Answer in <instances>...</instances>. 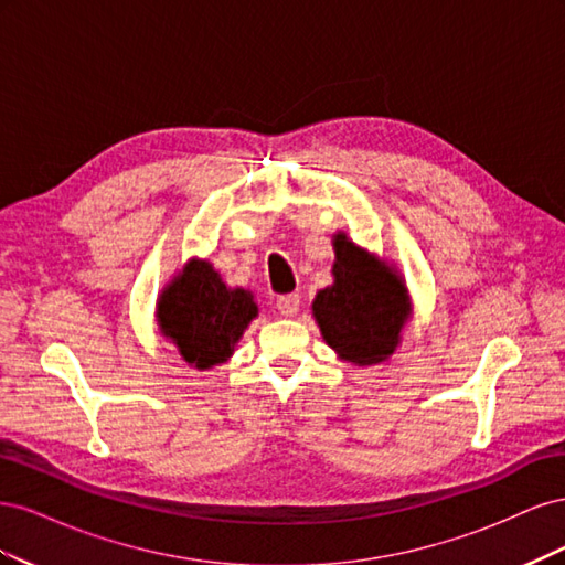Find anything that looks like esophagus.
<instances>
[{
	"label": "esophagus",
	"mask_w": 565,
	"mask_h": 565,
	"mask_svg": "<svg viewBox=\"0 0 565 565\" xmlns=\"http://www.w3.org/2000/svg\"><path fill=\"white\" fill-rule=\"evenodd\" d=\"M278 311L285 316V318H295L299 313V306H301V297L295 292V295H282L278 299Z\"/></svg>",
	"instance_id": "obj_1"
}]
</instances>
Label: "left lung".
<instances>
[{
    "instance_id": "obj_1",
    "label": "left lung",
    "mask_w": 565,
    "mask_h": 565,
    "mask_svg": "<svg viewBox=\"0 0 565 565\" xmlns=\"http://www.w3.org/2000/svg\"><path fill=\"white\" fill-rule=\"evenodd\" d=\"M332 278L311 303L324 344L339 361L358 367L386 363L413 318V299L401 270L339 233Z\"/></svg>"
}]
</instances>
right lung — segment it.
Listing matches in <instances>:
<instances>
[{
    "label": "right lung",
    "instance_id": "add662e5",
    "mask_svg": "<svg viewBox=\"0 0 565 565\" xmlns=\"http://www.w3.org/2000/svg\"><path fill=\"white\" fill-rule=\"evenodd\" d=\"M259 316L254 295L228 287L207 259H188L156 303L158 330L183 361L204 372L228 363L249 322Z\"/></svg>",
    "mask_w": 565,
    "mask_h": 565
}]
</instances>
